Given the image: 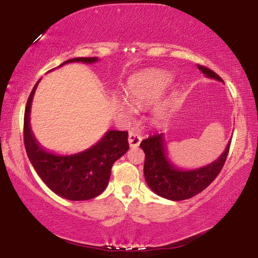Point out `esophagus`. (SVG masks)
I'll return each instance as SVG.
<instances>
[{
    "instance_id": "1",
    "label": "esophagus",
    "mask_w": 258,
    "mask_h": 258,
    "mask_svg": "<svg viewBox=\"0 0 258 258\" xmlns=\"http://www.w3.org/2000/svg\"><path fill=\"white\" fill-rule=\"evenodd\" d=\"M141 135L136 132H131L128 135V143L131 147H138L141 143Z\"/></svg>"
}]
</instances>
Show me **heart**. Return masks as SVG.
<instances>
[{"label": "heart", "instance_id": "obj_1", "mask_svg": "<svg viewBox=\"0 0 258 258\" xmlns=\"http://www.w3.org/2000/svg\"><path fill=\"white\" fill-rule=\"evenodd\" d=\"M171 83V78L165 73L152 72L130 82L127 86V96L135 104L152 102L162 94V92ZM119 106L125 111L131 112L132 107L125 100H119ZM167 114L166 103L161 104L156 109V115L163 118Z\"/></svg>", "mask_w": 258, "mask_h": 258}]
</instances>
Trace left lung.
<instances>
[{
  "mask_svg": "<svg viewBox=\"0 0 258 258\" xmlns=\"http://www.w3.org/2000/svg\"><path fill=\"white\" fill-rule=\"evenodd\" d=\"M197 68L208 78L223 82L220 75L208 68L200 64H197ZM140 146L145 153L144 176L150 188L164 199L183 201L201 193L217 177L225 164L231 141L216 161L191 171H182L168 161L164 134L151 135L142 141Z\"/></svg>",
  "mask_w": 258,
  "mask_h": 258,
  "instance_id": "1",
  "label": "left lung"
}]
</instances>
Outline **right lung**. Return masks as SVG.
Wrapping results in <instances>:
<instances>
[{
	"mask_svg": "<svg viewBox=\"0 0 258 258\" xmlns=\"http://www.w3.org/2000/svg\"><path fill=\"white\" fill-rule=\"evenodd\" d=\"M97 57H75L62 63H94ZM54 70V69H53ZM36 84L27 98L24 113V145L27 157L38 176L58 196L70 201L94 199L106 188L115 161L130 149L127 132L107 131L100 142L74 155H56L37 143L30 126V112Z\"/></svg>",
	"mask_w": 258,
	"mask_h": 258,
	"instance_id": "1",
	"label": "right lung"
}]
</instances>
